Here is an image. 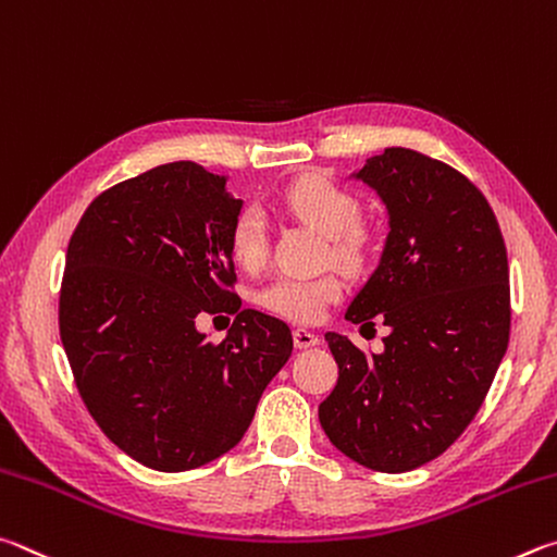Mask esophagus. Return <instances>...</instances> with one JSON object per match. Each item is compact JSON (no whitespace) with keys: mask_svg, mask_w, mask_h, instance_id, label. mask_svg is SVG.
<instances>
[{"mask_svg":"<svg viewBox=\"0 0 557 557\" xmlns=\"http://www.w3.org/2000/svg\"><path fill=\"white\" fill-rule=\"evenodd\" d=\"M294 343H296L298 349H310V347L320 345V339H318L315 333H310V330L296 327V330H294Z\"/></svg>","mask_w":557,"mask_h":557,"instance_id":"34e87169","label":"esophagus"}]
</instances>
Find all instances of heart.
Instances as JSON below:
<instances>
[{
	"label": "heart",
	"instance_id": "obj_1",
	"mask_svg": "<svg viewBox=\"0 0 557 557\" xmlns=\"http://www.w3.org/2000/svg\"><path fill=\"white\" fill-rule=\"evenodd\" d=\"M278 205L290 218L306 222L308 227L330 239L327 253L337 267L347 271H359L364 267L372 242L357 224L359 205L352 195L320 175H304L281 193ZM230 249L239 267H261L267 257V224H263L259 210L247 208L239 212L230 230ZM339 294H343V284L330 273L315 278L281 276L261 288L259 304L281 318L296 320V323H313L333 300L339 298Z\"/></svg>",
	"mask_w": 557,
	"mask_h": 557
}]
</instances>
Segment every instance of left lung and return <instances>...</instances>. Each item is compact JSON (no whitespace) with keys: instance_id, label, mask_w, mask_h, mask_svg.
<instances>
[{"instance_id":"1","label":"left lung","mask_w":557,"mask_h":557,"mask_svg":"<svg viewBox=\"0 0 557 557\" xmlns=\"http://www.w3.org/2000/svg\"><path fill=\"white\" fill-rule=\"evenodd\" d=\"M349 178L386 210L379 263L345 320L382 315L384 352L325 333L339 376L318 418L349 460L408 472L445 453L480 411L511 327L509 261L499 222L447 163L392 146Z\"/></svg>"}]
</instances>
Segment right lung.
<instances>
[{
  "label": "right lung",
  "instance_id": "1",
  "mask_svg": "<svg viewBox=\"0 0 557 557\" xmlns=\"http://www.w3.org/2000/svg\"><path fill=\"white\" fill-rule=\"evenodd\" d=\"M230 175L156 165L90 202L67 244L61 339L77 392L110 441L159 472L218 460L242 441L263 388L294 352L284 320L242 308ZM237 312L220 346L200 312Z\"/></svg>",
  "mask_w": 557,
  "mask_h": 557
}]
</instances>
